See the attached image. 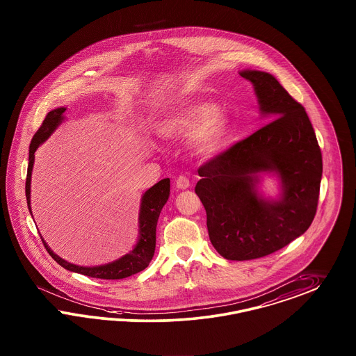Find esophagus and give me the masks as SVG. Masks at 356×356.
<instances>
[{
  "mask_svg": "<svg viewBox=\"0 0 356 356\" xmlns=\"http://www.w3.org/2000/svg\"><path fill=\"white\" fill-rule=\"evenodd\" d=\"M175 184L176 186L179 188V189H186V188H189V179L184 176V175H180L177 179H176V181H175Z\"/></svg>",
  "mask_w": 356,
  "mask_h": 356,
  "instance_id": "obj_1",
  "label": "esophagus"
}]
</instances>
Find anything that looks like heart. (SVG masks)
<instances>
[{
	"instance_id": "1",
	"label": "heart",
	"mask_w": 356,
	"mask_h": 356,
	"mask_svg": "<svg viewBox=\"0 0 356 356\" xmlns=\"http://www.w3.org/2000/svg\"><path fill=\"white\" fill-rule=\"evenodd\" d=\"M229 130V118L217 106L209 102L193 104L176 111L161 127V133L168 138L188 135L192 136V147L197 155L213 154Z\"/></svg>"
}]
</instances>
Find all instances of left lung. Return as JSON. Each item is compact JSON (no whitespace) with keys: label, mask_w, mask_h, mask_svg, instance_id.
Listing matches in <instances>:
<instances>
[{"label":"left lung","mask_w":356,"mask_h":356,"mask_svg":"<svg viewBox=\"0 0 356 356\" xmlns=\"http://www.w3.org/2000/svg\"><path fill=\"white\" fill-rule=\"evenodd\" d=\"M270 122L207 160L195 192L207 210L211 245L227 260L273 254L305 233L314 220L322 154L304 106L267 72L243 71ZM276 171L283 196L266 202L254 191L259 171Z\"/></svg>","instance_id":"obj_1"}]
</instances>
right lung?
I'll return each mask as SVG.
<instances>
[{
	"label": "right lung",
	"mask_w": 356,
	"mask_h": 356,
	"mask_svg": "<svg viewBox=\"0 0 356 356\" xmlns=\"http://www.w3.org/2000/svg\"><path fill=\"white\" fill-rule=\"evenodd\" d=\"M65 108H59L55 111H49L38 129L37 133L33 136L30 149H29V167H27V176H26V198H27V207L31 213L30 208V181H31V171L34 165V152L37 151L40 143H43L52 131L58 127V124L63 121V113ZM170 196V179H163L158 184L149 188L147 192L142 197V205L139 213V241L135 245L134 250L124 255L121 259L105 264L99 267H80L71 264L58 255H55L46 242L42 239L43 245L46 247L47 252L51 255L58 264H60L63 268L81 273L89 277L95 279H104V280H118L124 279L127 276H131L140 270H145L149 264L151 259L155 252L156 245V223L159 220L160 211L167 202ZM42 238V236H40Z\"/></svg>",
	"instance_id": "1"
}]
</instances>
